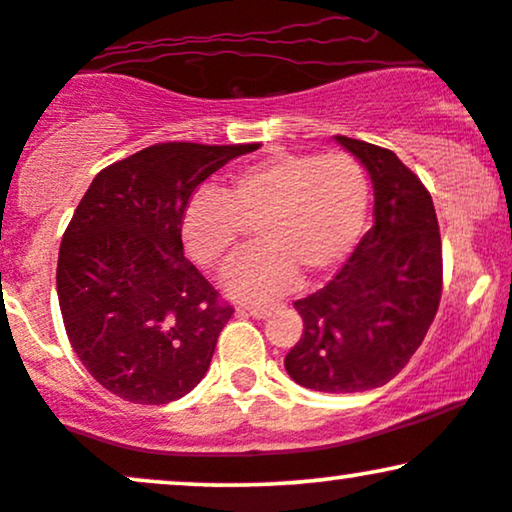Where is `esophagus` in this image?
I'll return each mask as SVG.
<instances>
[{
  "instance_id": "34e87169",
  "label": "esophagus",
  "mask_w": 512,
  "mask_h": 512,
  "mask_svg": "<svg viewBox=\"0 0 512 512\" xmlns=\"http://www.w3.org/2000/svg\"><path fill=\"white\" fill-rule=\"evenodd\" d=\"M243 310L255 319H264L267 315H272V305H245Z\"/></svg>"
}]
</instances>
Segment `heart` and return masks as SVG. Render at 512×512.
Segmentation results:
<instances>
[{
	"label": "heart",
	"instance_id": "b5f03b06",
	"mask_svg": "<svg viewBox=\"0 0 512 512\" xmlns=\"http://www.w3.org/2000/svg\"><path fill=\"white\" fill-rule=\"evenodd\" d=\"M369 212L365 166L348 152H274L231 176L224 193L202 188L181 214L188 255L209 269L226 267L257 226L260 248L226 274L240 300L274 298L300 281H317L346 262Z\"/></svg>",
	"mask_w": 512,
	"mask_h": 512
}]
</instances>
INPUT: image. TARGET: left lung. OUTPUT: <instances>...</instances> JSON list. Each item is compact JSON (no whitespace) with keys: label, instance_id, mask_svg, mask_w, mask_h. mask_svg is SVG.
Listing matches in <instances>:
<instances>
[{"label":"left lung","instance_id":"left-lung-1","mask_svg":"<svg viewBox=\"0 0 512 512\" xmlns=\"http://www.w3.org/2000/svg\"><path fill=\"white\" fill-rule=\"evenodd\" d=\"M336 143L369 171L374 226L334 279L293 303L305 329L283 365L305 389L355 393L389 384L422 346L441 300V236L432 195L391 150Z\"/></svg>","mask_w":512,"mask_h":512}]
</instances>
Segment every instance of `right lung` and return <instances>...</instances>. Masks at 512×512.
<instances>
[{
	"mask_svg": "<svg viewBox=\"0 0 512 512\" xmlns=\"http://www.w3.org/2000/svg\"><path fill=\"white\" fill-rule=\"evenodd\" d=\"M255 145L157 143L92 178L59 248L66 336L114 396L164 405L200 384L233 315L183 255L190 195Z\"/></svg>",
	"mask_w": 512,
	"mask_h": 512,
	"instance_id": "right-lung-1",
	"label": "right lung"
}]
</instances>
